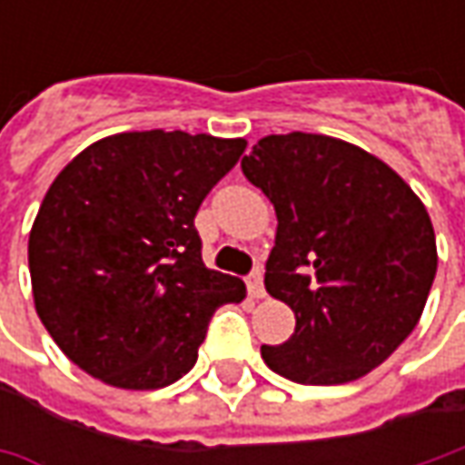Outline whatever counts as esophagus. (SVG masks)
I'll return each mask as SVG.
<instances>
[{
  "label": "esophagus",
  "instance_id": "esophagus-1",
  "mask_svg": "<svg viewBox=\"0 0 465 465\" xmlns=\"http://www.w3.org/2000/svg\"><path fill=\"white\" fill-rule=\"evenodd\" d=\"M248 295L251 297H256V300H261V297L266 295V290H263V277H261V269H256L251 277H248Z\"/></svg>",
  "mask_w": 465,
  "mask_h": 465
}]
</instances>
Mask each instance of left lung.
<instances>
[{
	"instance_id": "8db88e82",
	"label": "left lung",
	"mask_w": 465,
	"mask_h": 465,
	"mask_svg": "<svg viewBox=\"0 0 465 465\" xmlns=\"http://www.w3.org/2000/svg\"><path fill=\"white\" fill-rule=\"evenodd\" d=\"M277 212L266 292L295 333L263 362L305 385L357 381L417 329L438 245L420 196L383 160L323 134H272L241 160Z\"/></svg>"
}]
</instances>
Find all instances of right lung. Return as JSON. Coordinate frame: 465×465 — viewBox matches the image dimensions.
<instances>
[{
  "label": "right lung",
  "instance_id": "add662e5",
  "mask_svg": "<svg viewBox=\"0 0 465 465\" xmlns=\"http://www.w3.org/2000/svg\"><path fill=\"white\" fill-rule=\"evenodd\" d=\"M245 139L124 132L82 150L45 191L30 230L33 300L87 375L153 391L196 365L238 277L206 269L193 217L241 160Z\"/></svg>",
  "mask_w": 465,
  "mask_h": 465
}]
</instances>
